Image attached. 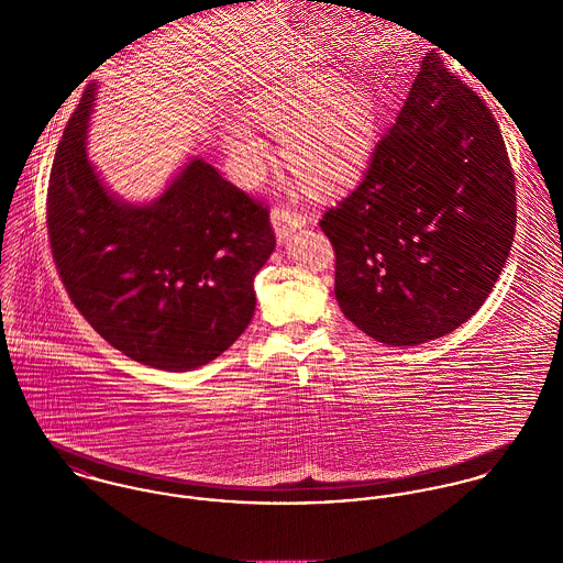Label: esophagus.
Here are the masks:
<instances>
[{
	"label": "esophagus",
	"mask_w": 563,
	"mask_h": 563,
	"mask_svg": "<svg viewBox=\"0 0 563 563\" xmlns=\"http://www.w3.org/2000/svg\"><path fill=\"white\" fill-rule=\"evenodd\" d=\"M271 221L275 228V234L279 241H286L295 230L303 228L308 223V217L303 212H297L295 208L288 206H277L271 212Z\"/></svg>",
	"instance_id": "34e87169"
}]
</instances>
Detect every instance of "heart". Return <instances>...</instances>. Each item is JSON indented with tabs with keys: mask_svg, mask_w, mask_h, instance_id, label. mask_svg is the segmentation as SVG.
<instances>
[{
	"mask_svg": "<svg viewBox=\"0 0 563 563\" xmlns=\"http://www.w3.org/2000/svg\"><path fill=\"white\" fill-rule=\"evenodd\" d=\"M246 114L282 134L286 164L312 188L335 190L353 181L373 154L379 103L364 86L319 78L264 88L246 101ZM223 143L236 175L253 184L268 158V145L249 119H232Z\"/></svg>",
	"mask_w": 563,
	"mask_h": 563,
	"instance_id": "1",
	"label": "heart"
}]
</instances>
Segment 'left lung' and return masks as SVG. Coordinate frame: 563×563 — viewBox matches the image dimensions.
Returning <instances> with one entry per match:
<instances>
[{
  "instance_id": "1",
  "label": "left lung",
  "mask_w": 563,
  "mask_h": 563,
  "mask_svg": "<svg viewBox=\"0 0 563 563\" xmlns=\"http://www.w3.org/2000/svg\"><path fill=\"white\" fill-rule=\"evenodd\" d=\"M342 314L377 342L416 346L468 321L516 232V184L482 97L427 54L360 186L329 208Z\"/></svg>"
}]
</instances>
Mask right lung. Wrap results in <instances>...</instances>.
<instances>
[{
    "label": "right lung",
    "instance_id": "add662e5",
    "mask_svg": "<svg viewBox=\"0 0 563 563\" xmlns=\"http://www.w3.org/2000/svg\"><path fill=\"white\" fill-rule=\"evenodd\" d=\"M95 88H84L52 164L56 268L106 342L152 368L192 371L251 322L253 277L275 249L268 206L199 158L150 206L114 199L86 158Z\"/></svg>",
    "mask_w": 563,
    "mask_h": 563
}]
</instances>
